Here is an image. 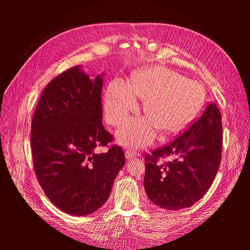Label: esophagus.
<instances>
[{"label":"esophagus","instance_id":"esophagus-1","mask_svg":"<svg viewBox=\"0 0 250 250\" xmlns=\"http://www.w3.org/2000/svg\"><path fill=\"white\" fill-rule=\"evenodd\" d=\"M125 153H126L127 158H131V157H134L135 155H137V152H135L133 149H129V148H127Z\"/></svg>","mask_w":250,"mask_h":250}]
</instances>
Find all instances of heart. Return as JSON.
<instances>
[{
	"mask_svg": "<svg viewBox=\"0 0 250 250\" xmlns=\"http://www.w3.org/2000/svg\"><path fill=\"white\" fill-rule=\"evenodd\" d=\"M135 96L145 100L147 118L130 121L119 132L121 141L134 146L152 142L155 128L163 134L178 132L198 115L206 100L199 82L163 66L147 67L135 75L131 85L119 79L109 84L104 108L110 125H122L138 110Z\"/></svg>",
	"mask_w": 250,
	"mask_h": 250,
	"instance_id": "heart-1",
	"label": "heart"
}]
</instances>
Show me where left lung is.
Instances as JSON below:
<instances>
[{"label": "left lung", "instance_id": "left-lung-1", "mask_svg": "<svg viewBox=\"0 0 250 250\" xmlns=\"http://www.w3.org/2000/svg\"><path fill=\"white\" fill-rule=\"evenodd\" d=\"M221 112L208 103L200 118L183 133L145 155V186L149 199L165 209L192 207L208 192L222 155ZM172 161L159 164L162 158Z\"/></svg>", "mask_w": 250, "mask_h": 250}]
</instances>
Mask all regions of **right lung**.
<instances>
[{
  "mask_svg": "<svg viewBox=\"0 0 250 250\" xmlns=\"http://www.w3.org/2000/svg\"><path fill=\"white\" fill-rule=\"evenodd\" d=\"M103 79L90 80L79 66L50 81L31 122V152L37 180L64 213L85 216L109 197L125 164L124 151L102 124ZM109 151L96 153L98 146Z\"/></svg>",
  "mask_w": 250,
  "mask_h": 250,
  "instance_id": "obj_1",
  "label": "right lung"
}]
</instances>
